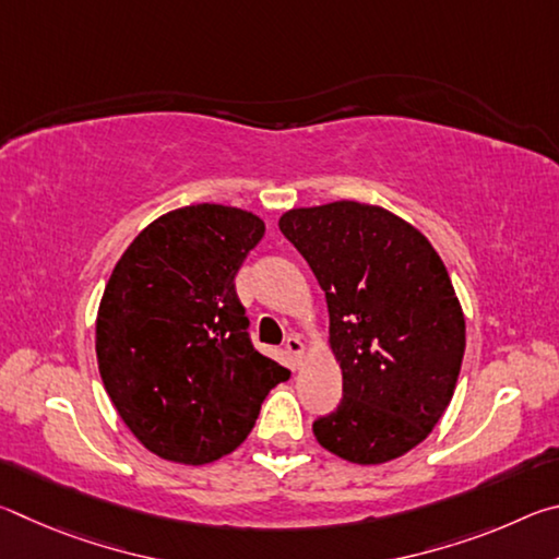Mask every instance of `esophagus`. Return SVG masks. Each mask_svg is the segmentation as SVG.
<instances>
[{
  "mask_svg": "<svg viewBox=\"0 0 559 559\" xmlns=\"http://www.w3.org/2000/svg\"><path fill=\"white\" fill-rule=\"evenodd\" d=\"M286 353L296 359V365H300V359H302V355H306V343H302V337H298V335H288L286 337Z\"/></svg>",
  "mask_w": 559,
  "mask_h": 559,
  "instance_id": "1",
  "label": "esophagus"
}]
</instances>
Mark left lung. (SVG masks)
Returning a JSON list of instances; mask_svg holds the SVG:
<instances>
[{
    "mask_svg": "<svg viewBox=\"0 0 559 559\" xmlns=\"http://www.w3.org/2000/svg\"><path fill=\"white\" fill-rule=\"evenodd\" d=\"M278 226L325 290L343 372V402L313 424L318 443L357 466L404 456L447 412L466 349L447 266L416 226L377 204L298 206Z\"/></svg>",
    "mask_w": 559,
    "mask_h": 559,
    "instance_id": "obj_1",
    "label": "left lung"
}]
</instances>
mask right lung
<instances>
[{"instance_id": "right-lung-1", "label": "right lung", "mask_w": 559, "mask_h": 559, "mask_svg": "<svg viewBox=\"0 0 559 559\" xmlns=\"http://www.w3.org/2000/svg\"><path fill=\"white\" fill-rule=\"evenodd\" d=\"M266 224L226 204H189L140 231L96 318V355L120 419L155 456L202 466L249 437L288 370L253 349L234 276Z\"/></svg>"}]
</instances>
